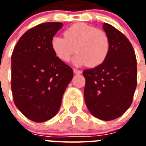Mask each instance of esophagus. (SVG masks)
<instances>
[{"label": "esophagus", "mask_w": 146, "mask_h": 146, "mask_svg": "<svg viewBox=\"0 0 146 146\" xmlns=\"http://www.w3.org/2000/svg\"><path fill=\"white\" fill-rule=\"evenodd\" d=\"M73 72L76 74H81L82 73V71L80 70H77V69H73Z\"/></svg>", "instance_id": "obj_1"}]
</instances>
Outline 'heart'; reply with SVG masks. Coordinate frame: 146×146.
Segmentation results:
<instances>
[{"label":"heart","mask_w":146,"mask_h":146,"mask_svg":"<svg viewBox=\"0 0 146 146\" xmlns=\"http://www.w3.org/2000/svg\"><path fill=\"white\" fill-rule=\"evenodd\" d=\"M64 37L54 36L51 48L57 57L68 62L76 52L74 58L76 65L86 64L95 67L106 59L110 50V40L106 33L83 23L73 24L64 32Z\"/></svg>","instance_id":"1"}]
</instances>
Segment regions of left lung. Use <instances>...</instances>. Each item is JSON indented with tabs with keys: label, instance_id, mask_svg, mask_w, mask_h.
<instances>
[{
	"label": "left lung",
	"instance_id": "obj_1",
	"mask_svg": "<svg viewBox=\"0 0 146 146\" xmlns=\"http://www.w3.org/2000/svg\"><path fill=\"white\" fill-rule=\"evenodd\" d=\"M103 29L110 40V50L102 64L83 71L84 98L94 117L112 120L131 105L137 84V65L128 38L108 23H104Z\"/></svg>",
	"mask_w": 146,
	"mask_h": 146
}]
</instances>
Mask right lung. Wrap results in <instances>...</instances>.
Instances as JSON below:
<instances>
[{"mask_svg":"<svg viewBox=\"0 0 146 146\" xmlns=\"http://www.w3.org/2000/svg\"><path fill=\"white\" fill-rule=\"evenodd\" d=\"M63 26L45 23L24 33L11 57V89L16 106L34 122L54 117L73 79L71 67L56 57L51 40Z\"/></svg>","mask_w":146,"mask_h":146,"instance_id":"1","label":"right lung"}]
</instances>
